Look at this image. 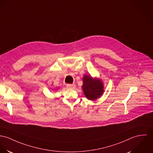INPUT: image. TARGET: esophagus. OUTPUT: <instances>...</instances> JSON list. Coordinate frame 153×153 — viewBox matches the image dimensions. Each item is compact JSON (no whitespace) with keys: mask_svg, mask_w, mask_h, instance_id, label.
I'll return each instance as SVG.
<instances>
[{"mask_svg":"<svg viewBox=\"0 0 153 153\" xmlns=\"http://www.w3.org/2000/svg\"><path fill=\"white\" fill-rule=\"evenodd\" d=\"M66 87L70 89H74L76 87V85L74 84H68Z\"/></svg>","mask_w":153,"mask_h":153,"instance_id":"34e87169","label":"esophagus"}]
</instances>
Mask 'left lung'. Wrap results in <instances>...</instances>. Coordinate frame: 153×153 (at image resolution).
I'll list each match as a JSON object with an SVG mask.
<instances>
[{
  "instance_id": "1",
  "label": "left lung",
  "mask_w": 153,
  "mask_h": 153,
  "mask_svg": "<svg viewBox=\"0 0 153 153\" xmlns=\"http://www.w3.org/2000/svg\"><path fill=\"white\" fill-rule=\"evenodd\" d=\"M82 90L85 97L90 100H95L100 97L104 91L102 82L97 79H93L88 75H84L83 78Z\"/></svg>"
}]
</instances>
